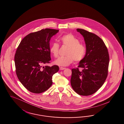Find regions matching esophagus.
Instances as JSON below:
<instances>
[{
	"mask_svg": "<svg viewBox=\"0 0 124 124\" xmlns=\"http://www.w3.org/2000/svg\"><path fill=\"white\" fill-rule=\"evenodd\" d=\"M65 69H66V68H65V67H60V70H64Z\"/></svg>",
	"mask_w": 124,
	"mask_h": 124,
	"instance_id": "34e87169",
	"label": "esophagus"
}]
</instances>
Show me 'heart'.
Returning a JSON list of instances; mask_svg holds the SVG:
<instances>
[{
  "instance_id": "b5f03b06",
  "label": "heart",
  "mask_w": 124,
  "mask_h": 124,
  "mask_svg": "<svg viewBox=\"0 0 124 124\" xmlns=\"http://www.w3.org/2000/svg\"><path fill=\"white\" fill-rule=\"evenodd\" d=\"M62 44L68 47L65 56L60 57L54 61V64L60 66H66L73 62H79L84 58L86 53V47L84 44L80 43L78 38L72 34H67L60 38ZM60 46L57 43L54 42L50 47V53L57 58L59 53Z\"/></svg>"
}]
</instances>
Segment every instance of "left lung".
<instances>
[{
	"label": "left lung",
	"instance_id": "left-lung-1",
	"mask_svg": "<svg viewBox=\"0 0 124 124\" xmlns=\"http://www.w3.org/2000/svg\"><path fill=\"white\" fill-rule=\"evenodd\" d=\"M77 30L84 37L86 53L78 68L71 70L70 84L77 94L88 96L95 93L106 79L109 54L104 41L97 35L83 29ZM79 68L82 70L79 71Z\"/></svg>",
	"mask_w": 124,
	"mask_h": 124
}]
</instances>
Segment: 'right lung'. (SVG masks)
<instances>
[{
	"label": "right lung",
	"instance_id": "obj_1",
	"mask_svg": "<svg viewBox=\"0 0 124 124\" xmlns=\"http://www.w3.org/2000/svg\"><path fill=\"white\" fill-rule=\"evenodd\" d=\"M59 30L45 29L30 33L21 40L14 57L16 72L20 82L30 92L42 93L53 84L58 65L42 66L51 60L49 41Z\"/></svg>",
	"mask_w": 124,
	"mask_h": 124
}]
</instances>
